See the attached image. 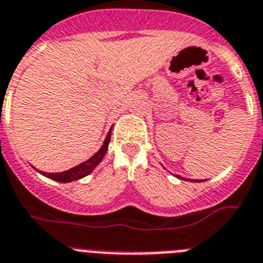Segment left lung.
I'll return each mask as SVG.
<instances>
[{"mask_svg": "<svg viewBox=\"0 0 263 263\" xmlns=\"http://www.w3.org/2000/svg\"><path fill=\"white\" fill-rule=\"evenodd\" d=\"M179 178H182V176H179ZM191 182H203V180H195V179H193V180H191Z\"/></svg>", "mask_w": 263, "mask_h": 263, "instance_id": "1", "label": "left lung"}]
</instances>
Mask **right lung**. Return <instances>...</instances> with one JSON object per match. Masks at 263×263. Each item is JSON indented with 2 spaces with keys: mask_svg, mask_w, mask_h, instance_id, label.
<instances>
[{
  "mask_svg": "<svg viewBox=\"0 0 263 263\" xmlns=\"http://www.w3.org/2000/svg\"><path fill=\"white\" fill-rule=\"evenodd\" d=\"M111 131L112 129H109V132H108L107 138H105L104 143H103V145H101V148L99 149L93 156H90L88 160H85V162L81 163V164L76 165V167H73V168L67 170V171H63V173L49 174V173H44V171H39V170H37V171H39L41 175L49 178V179L56 180V182H61V183L73 182V180H79L81 179V178H84V176L89 175V174L92 173L96 167H98L99 163L103 160V158H104L105 154H107L108 144H109V140H111ZM33 168H34V167H33Z\"/></svg>",
  "mask_w": 263,
  "mask_h": 263,
  "instance_id": "1",
  "label": "right lung"
}]
</instances>
